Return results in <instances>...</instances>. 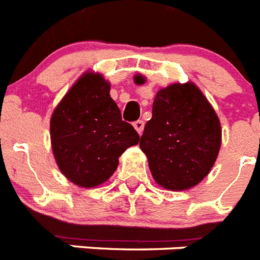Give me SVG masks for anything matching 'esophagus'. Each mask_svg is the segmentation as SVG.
<instances>
[{
  "instance_id": "obj_1",
  "label": "esophagus",
  "mask_w": 260,
  "mask_h": 260,
  "mask_svg": "<svg viewBox=\"0 0 260 260\" xmlns=\"http://www.w3.org/2000/svg\"><path fill=\"white\" fill-rule=\"evenodd\" d=\"M134 128L138 132V134L142 135V133H143V128H144V122H143V121H135V122H134Z\"/></svg>"
}]
</instances>
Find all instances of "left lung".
I'll use <instances>...</instances> for the list:
<instances>
[{"instance_id":"1","label":"left lung","mask_w":260,"mask_h":260,"mask_svg":"<svg viewBox=\"0 0 260 260\" xmlns=\"http://www.w3.org/2000/svg\"><path fill=\"white\" fill-rule=\"evenodd\" d=\"M134 82L139 86L146 78L137 74ZM220 146V119L198 87L187 82L158 89L139 143L158 185L174 191L197 186L212 169Z\"/></svg>"}]
</instances>
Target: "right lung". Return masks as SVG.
Listing matches in <instances>:
<instances>
[{"mask_svg": "<svg viewBox=\"0 0 260 260\" xmlns=\"http://www.w3.org/2000/svg\"><path fill=\"white\" fill-rule=\"evenodd\" d=\"M109 92L110 83L102 74L86 71L50 117L57 165L79 187L91 189L107 182L118 167L119 156L139 142Z\"/></svg>", "mask_w": 260, "mask_h": 260, "instance_id": "obj_1", "label": "right lung"}]
</instances>
